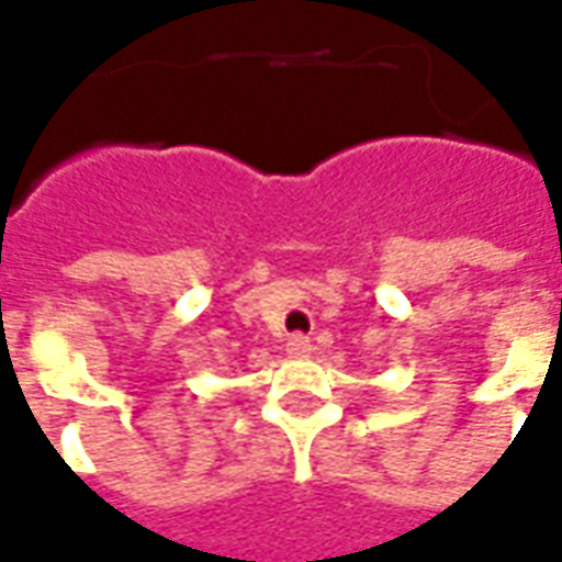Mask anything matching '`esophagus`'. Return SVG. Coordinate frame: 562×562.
<instances>
[{
  "mask_svg": "<svg viewBox=\"0 0 562 562\" xmlns=\"http://www.w3.org/2000/svg\"><path fill=\"white\" fill-rule=\"evenodd\" d=\"M285 352L292 355V358H306V355L313 352V342H310V337H304V334H294V337H289V342H285Z\"/></svg>",
  "mask_w": 562,
  "mask_h": 562,
  "instance_id": "esophagus-1",
  "label": "esophagus"
}]
</instances>
